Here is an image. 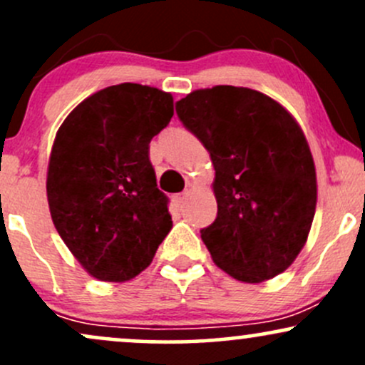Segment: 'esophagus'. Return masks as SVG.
I'll list each match as a JSON object with an SVG mask.
<instances>
[{"label": "esophagus", "mask_w": 365, "mask_h": 365, "mask_svg": "<svg viewBox=\"0 0 365 365\" xmlns=\"http://www.w3.org/2000/svg\"><path fill=\"white\" fill-rule=\"evenodd\" d=\"M185 200H187V192H183V194L175 195V206L182 209L183 206H185Z\"/></svg>", "instance_id": "esophagus-1"}]
</instances>
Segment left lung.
I'll use <instances>...</instances> for the list:
<instances>
[{"mask_svg":"<svg viewBox=\"0 0 365 365\" xmlns=\"http://www.w3.org/2000/svg\"><path fill=\"white\" fill-rule=\"evenodd\" d=\"M177 115L215 165L217 216L200 230L212 261L245 283L283 273L307 242L317 202L302 128L282 104L247 87L194 91Z\"/></svg>","mask_w":365,"mask_h":365,"instance_id":"left-lung-1","label":"left lung"}]
</instances>
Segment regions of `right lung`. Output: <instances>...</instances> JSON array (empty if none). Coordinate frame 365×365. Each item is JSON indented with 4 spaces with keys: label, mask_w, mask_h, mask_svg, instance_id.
<instances>
[{
    "label": "right lung",
    "mask_w": 365,
    "mask_h": 365,
    "mask_svg": "<svg viewBox=\"0 0 365 365\" xmlns=\"http://www.w3.org/2000/svg\"><path fill=\"white\" fill-rule=\"evenodd\" d=\"M171 116L170 92L127 82L83 99L58 128L49 211L70 252L101 282L135 278L173 226L149 161V142Z\"/></svg>",
    "instance_id": "add662e5"
}]
</instances>
